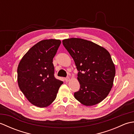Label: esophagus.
I'll use <instances>...</instances> for the list:
<instances>
[{
    "mask_svg": "<svg viewBox=\"0 0 134 134\" xmlns=\"http://www.w3.org/2000/svg\"><path fill=\"white\" fill-rule=\"evenodd\" d=\"M70 80V78L69 77H67L65 78V81L66 82H69Z\"/></svg>",
    "mask_w": 134,
    "mask_h": 134,
    "instance_id": "esophagus-1",
    "label": "esophagus"
}]
</instances>
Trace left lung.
<instances>
[{
  "label": "left lung",
  "instance_id": "left-lung-1",
  "mask_svg": "<svg viewBox=\"0 0 134 134\" xmlns=\"http://www.w3.org/2000/svg\"><path fill=\"white\" fill-rule=\"evenodd\" d=\"M62 42L78 71L80 89L74 93V97L86 106L99 103L109 93L115 76L110 53L104 48L82 38L65 39Z\"/></svg>",
  "mask_w": 134,
  "mask_h": 134
}]
</instances>
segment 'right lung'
Returning a JSON list of instances; mask_svg holds the SVG:
<instances>
[{
    "label": "right lung",
    "mask_w": 134,
    "mask_h": 134,
    "mask_svg": "<svg viewBox=\"0 0 134 134\" xmlns=\"http://www.w3.org/2000/svg\"><path fill=\"white\" fill-rule=\"evenodd\" d=\"M61 44L60 40H44L27 51L17 69L20 90L31 104L40 108L55 100L62 81L54 76L53 58Z\"/></svg>",
    "instance_id": "add662e5"
}]
</instances>
